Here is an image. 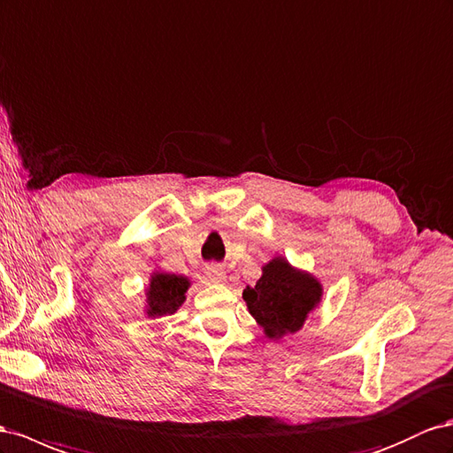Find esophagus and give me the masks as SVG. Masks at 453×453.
I'll return each instance as SVG.
<instances>
[{"instance_id": "esophagus-1", "label": "esophagus", "mask_w": 453, "mask_h": 453, "mask_svg": "<svg viewBox=\"0 0 453 453\" xmlns=\"http://www.w3.org/2000/svg\"><path fill=\"white\" fill-rule=\"evenodd\" d=\"M205 274H207V278H210V282H213V284H221V282H225V278H226V274H225V271L221 266H207V271H205Z\"/></svg>"}]
</instances>
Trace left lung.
Segmentation results:
<instances>
[{
  "label": "left lung",
  "instance_id": "8db88e82",
  "mask_svg": "<svg viewBox=\"0 0 453 453\" xmlns=\"http://www.w3.org/2000/svg\"><path fill=\"white\" fill-rule=\"evenodd\" d=\"M250 314L263 327L268 339L278 341L296 334L322 299V284L293 268L284 257H274L263 266V276L242 293Z\"/></svg>",
  "mask_w": 453,
  "mask_h": 453
}]
</instances>
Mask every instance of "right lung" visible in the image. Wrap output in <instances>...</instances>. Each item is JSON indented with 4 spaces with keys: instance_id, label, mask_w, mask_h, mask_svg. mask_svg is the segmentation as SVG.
I'll return each mask as SVG.
<instances>
[{
    "instance_id": "1",
    "label": "right lung",
    "mask_w": 453,
    "mask_h": 453,
    "mask_svg": "<svg viewBox=\"0 0 453 453\" xmlns=\"http://www.w3.org/2000/svg\"><path fill=\"white\" fill-rule=\"evenodd\" d=\"M190 280L187 276H177L169 273H154L146 289V316L160 318L177 312L187 299V289Z\"/></svg>"
}]
</instances>
